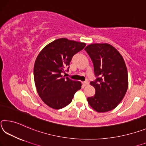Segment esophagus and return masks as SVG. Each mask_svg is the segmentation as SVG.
Returning a JSON list of instances; mask_svg holds the SVG:
<instances>
[{"mask_svg": "<svg viewBox=\"0 0 146 146\" xmlns=\"http://www.w3.org/2000/svg\"><path fill=\"white\" fill-rule=\"evenodd\" d=\"M83 84L84 86H87L89 84V82H88V81H85V82H83Z\"/></svg>", "mask_w": 146, "mask_h": 146, "instance_id": "obj_1", "label": "esophagus"}]
</instances>
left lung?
<instances>
[{"instance_id": "1", "label": "left lung", "mask_w": 146, "mask_h": 146, "mask_svg": "<svg viewBox=\"0 0 146 146\" xmlns=\"http://www.w3.org/2000/svg\"><path fill=\"white\" fill-rule=\"evenodd\" d=\"M85 50L94 64L96 77L90 83L96 92L94 96L88 98V103L98 113L111 111L121 102L128 88L125 61L119 52L109 44H91Z\"/></svg>"}]
</instances>
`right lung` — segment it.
Here are the masks:
<instances>
[{"label":"right lung","mask_w":146,"mask_h":146,"mask_svg":"<svg viewBox=\"0 0 146 146\" xmlns=\"http://www.w3.org/2000/svg\"><path fill=\"white\" fill-rule=\"evenodd\" d=\"M86 44L61 38L46 45L35 62L33 76L38 94L48 106L60 109L71 103L82 83L62 76L72 57Z\"/></svg>","instance_id":"right-lung-1"}]
</instances>
